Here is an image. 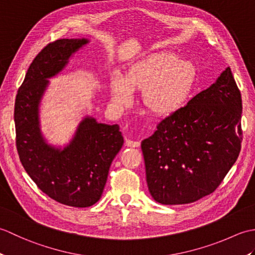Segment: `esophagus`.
Masks as SVG:
<instances>
[{
    "mask_svg": "<svg viewBox=\"0 0 255 255\" xmlns=\"http://www.w3.org/2000/svg\"><path fill=\"white\" fill-rule=\"evenodd\" d=\"M126 145L129 148H137L140 145V141H137V140H126Z\"/></svg>",
    "mask_w": 255,
    "mask_h": 255,
    "instance_id": "obj_1",
    "label": "esophagus"
}]
</instances>
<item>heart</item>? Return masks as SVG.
Returning a JSON list of instances; mask_svg holds the SVG:
<instances>
[{"label": "heart", "mask_w": 255, "mask_h": 255, "mask_svg": "<svg viewBox=\"0 0 255 255\" xmlns=\"http://www.w3.org/2000/svg\"><path fill=\"white\" fill-rule=\"evenodd\" d=\"M196 64L175 52L152 53L134 62L123 78L114 77L110 83L112 106L122 112L133 103V92L142 91V103L160 116H167L185 105L197 81Z\"/></svg>", "instance_id": "b5f03b06"}]
</instances>
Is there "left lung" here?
I'll list each match as a JSON object with an SVG mask.
<instances>
[{"label": "left lung", "mask_w": 255, "mask_h": 255, "mask_svg": "<svg viewBox=\"0 0 255 255\" xmlns=\"http://www.w3.org/2000/svg\"><path fill=\"white\" fill-rule=\"evenodd\" d=\"M242 100L228 67L214 84L163 118L141 141L151 196L163 205L213 193L241 150Z\"/></svg>", "instance_id": "obj_1"}]
</instances>
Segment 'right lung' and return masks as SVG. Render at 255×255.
I'll return each instance as SVG.
<instances>
[{"instance_id": "right-lung-1", "label": "right lung", "mask_w": 255, "mask_h": 255, "mask_svg": "<svg viewBox=\"0 0 255 255\" xmlns=\"http://www.w3.org/2000/svg\"><path fill=\"white\" fill-rule=\"evenodd\" d=\"M88 38L60 39L45 47L28 68L15 101L16 147L27 174L50 198L72 207L99 202L112 162L124 144L118 125L85 116L66 145L48 143L40 129L39 106L49 79L60 74Z\"/></svg>"}]
</instances>
